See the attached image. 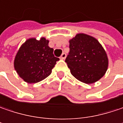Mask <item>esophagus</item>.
Listing matches in <instances>:
<instances>
[{
    "label": "esophagus",
    "instance_id": "1",
    "mask_svg": "<svg viewBox=\"0 0 123 123\" xmlns=\"http://www.w3.org/2000/svg\"><path fill=\"white\" fill-rule=\"evenodd\" d=\"M65 58H66V54L65 53H62L61 55V57H60V58L62 59V60H64V59H65Z\"/></svg>",
    "mask_w": 123,
    "mask_h": 123
}]
</instances>
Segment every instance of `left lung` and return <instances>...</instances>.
<instances>
[{
  "label": "left lung",
  "mask_w": 123,
  "mask_h": 123,
  "mask_svg": "<svg viewBox=\"0 0 123 123\" xmlns=\"http://www.w3.org/2000/svg\"><path fill=\"white\" fill-rule=\"evenodd\" d=\"M69 42V53L65 62L71 74L87 84L99 80L108 69L109 59L99 41L87 34L78 33Z\"/></svg>",
  "instance_id": "left-lung-1"
}]
</instances>
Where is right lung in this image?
<instances>
[{
  "instance_id": "add662e5",
  "label": "right lung",
  "mask_w": 123,
  "mask_h": 123,
  "mask_svg": "<svg viewBox=\"0 0 123 123\" xmlns=\"http://www.w3.org/2000/svg\"><path fill=\"white\" fill-rule=\"evenodd\" d=\"M45 37L37 40L29 38L20 47L14 61V69L24 81L29 83L40 82L49 76L58 58L49 47Z\"/></svg>"
}]
</instances>
